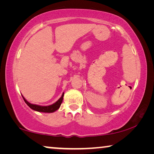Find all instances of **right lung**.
Returning a JSON list of instances; mask_svg holds the SVG:
<instances>
[{"label":"right lung","instance_id":"add662e5","mask_svg":"<svg viewBox=\"0 0 154 154\" xmlns=\"http://www.w3.org/2000/svg\"><path fill=\"white\" fill-rule=\"evenodd\" d=\"M63 96H64V93L62 94V96L60 98V99L58 101H56L55 103L52 104V105H49V106H40L37 105H34V104H31L30 103H28V101L24 98V96H22V97L24 98L25 103L27 104V105L29 106L30 108L33 109V110L38 111V112H43V113H53V112L58 110V109L60 108V106L61 104L62 103V100H63Z\"/></svg>","mask_w":154,"mask_h":154}]
</instances>
